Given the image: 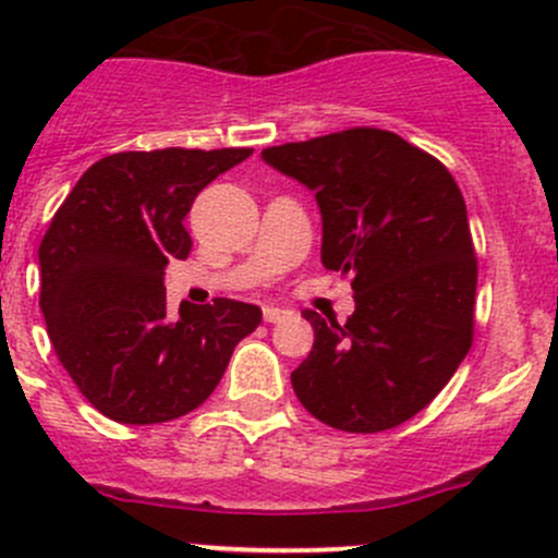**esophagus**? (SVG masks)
<instances>
[{
  "label": "esophagus",
  "instance_id": "1",
  "mask_svg": "<svg viewBox=\"0 0 558 558\" xmlns=\"http://www.w3.org/2000/svg\"><path fill=\"white\" fill-rule=\"evenodd\" d=\"M283 315H286V311H280V307L264 305V320H267V324H275V320H280Z\"/></svg>",
  "mask_w": 558,
  "mask_h": 558
}]
</instances>
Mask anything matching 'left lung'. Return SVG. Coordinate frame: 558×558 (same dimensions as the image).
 I'll list each match as a JSON object with an SVG mask.
<instances>
[{
	"instance_id": "obj_1",
	"label": "left lung",
	"mask_w": 558,
	"mask_h": 558,
	"mask_svg": "<svg viewBox=\"0 0 558 558\" xmlns=\"http://www.w3.org/2000/svg\"><path fill=\"white\" fill-rule=\"evenodd\" d=\"M315 191L320 262L351 275L345 324L305 311L313 351L291 373L305 410L342 432L393 429L453 378L475 329L477 258L453 174L386 129L264 148Z\"/></svg>"
}]
</instances>
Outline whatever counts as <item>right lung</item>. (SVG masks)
Segmentation results:
<instances>
[{"label": "right lung", "mask_w": 558, "mask_h": 558, "mask_svg": "<svg viewBox=\"0 0 558 558\" xmlns=\"http://www.w3.org/2000/svg\"><path fill=\"white\" fill-rule=\"evenodd\" d=\"M251 148L126 150L88 167L39 243V311L61 367L118 424H165L199 408L234 345L262 324L238 300L167 315L165 267L185 258L196 194Z\"/></svg>", "instance_id": "1"}]
</instances>
